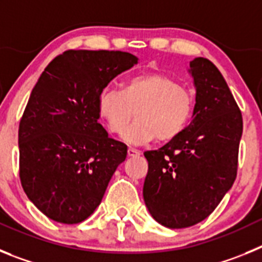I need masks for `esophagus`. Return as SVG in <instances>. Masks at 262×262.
<instances>
[{
	"label": "esophagus",
	"mask_w": 262,
	"mask_h": 262,
	"mask_svg": "<svg viewBox=\"0 0 262 262\" xmlns=\"http://www.w3.org/2000/svg\"><path fill=\"white\" fill-rule=\"evenodd\" d=\"M127 152H128L129 157H135L140 155V151H138V149H135V148H128V151Z\"/></svg>",
	"instance_id": "esophagus-1"
}]
</instances>
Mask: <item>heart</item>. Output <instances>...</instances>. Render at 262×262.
<instances>
[{
	"mask_svg": "<svg viewBox=\"0 0 262 262\" xmlns=\"http://www.w3.org/2000/svg\"><path fill=\"white\" fill-rule=\"evenodd\" d=\"M99 115L108 131L122 135L137 113L138 120L124 134L131 143H147L156 138L169 142L184 133L194 110V96L178 81L163 73H145L129 78L122 92L102 90Z\"/></svg>",
	"mask_w": 262,
	"mask_h": 262,
	"instance_id": "1",
	"label": "heart"
}]
</instances>
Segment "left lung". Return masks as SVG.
Segmentation results:
<instances>
[{"instance_id":"obj_1","label":"left lung","mask_w":262,"mask_h":262,"mask_svg":"<svg viewBox=\"0 0 262 262\" xmlns=\"http://www.w3.org/2000/svg\"><path fill=\"white\" fill-rule=\"evenodd\" d=\"M193 119L184 133L144 152L145 205L159 223L186 228L209 216L237 174L243 117L230 88L210 60L195 57Z\"/></svg>"}]
</instances>
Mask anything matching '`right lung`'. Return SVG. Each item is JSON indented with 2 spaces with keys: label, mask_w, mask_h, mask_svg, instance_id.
<instances>
[{
  "label": "right lung",
  "mask_w": 262,
  "mask_h": 262,
  "mask_svg": "<svg viewBox=\"0 0 262 262\" xmlns=\"http://www.w3.org/2000/svg\"><path fill=\"white\" fill-rule=\"evenodd\" d=\"M138 62L122 51L68 50L46 67L18 131L19 178L29 200L59 223H81L127 156L98 123L99 94Z\"/></svg>",
  "instance_id": "1"
}]
</instances>
